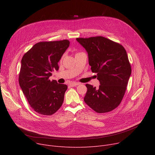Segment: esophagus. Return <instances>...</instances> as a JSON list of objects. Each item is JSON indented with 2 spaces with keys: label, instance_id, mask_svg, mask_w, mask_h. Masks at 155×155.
Returning <instances> with one entry per match:
<instances>
[{
  "label": "esophagus",
  "instance_id": "34e87169",
  "mask_svg": "<svg viewBox=\"0 0 155 155\" xmlns=\"http://www.w3.org/2000/svg\"><path fill=\"white\" fill-rule=\"evenodd\" d=\"M78 85H79V84L77 83V82H71V83L70 84V87H75V86H77Z\"/></svg>",
  "mask_w": 155,
  "mask_h": 155
}]
</instances>
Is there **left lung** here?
I'll return each mask as SVG.
<instances>
[{"label":"left lung","mask_w":155,"mask_h":155,"mask_svg":"<svg viewBox=\"0 0 155 155\" xmlns=\"http://www.w3.org/2000/svg\"><path fill=\"white\" fill-rule=\"evenodd\" d=\"M88 53L91 70L97 73L99 88L86 84L85 102L98 113L116 109L123 100L131 67L124 48L102 36L77 38Z\"/></svg>","instance_id":"left-lung-1"}]
</instances>
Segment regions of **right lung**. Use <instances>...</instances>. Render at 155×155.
Here are the masks:
<instances>
[{"instance_id": "1", "label": "right lung", "mask_w": 155, "mask_h": 155, "mask_svg": "<svg viewBox=\"0 0 155 155\" xmlns=\"http://www.w3.org/2000/svg\"><path fill=\"white\" fill-rule=\"evenodd\" d=\"M70 45L67 39L35 44L21 60L19 83L31 108L42 115L50 116L62 105L67 85L50 80L58 63Z\"/></svg>"}]
</instances>
